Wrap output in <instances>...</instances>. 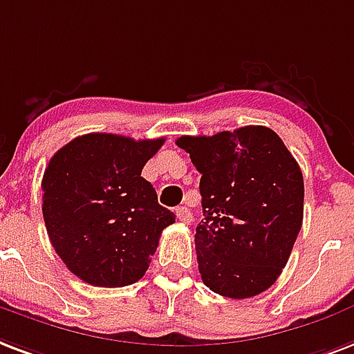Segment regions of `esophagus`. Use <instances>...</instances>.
I'll list each match as a JSON object with an SVG mask.
<instances>
[{
  "instance_id": "obj_1",
  "label": "esophagus",
  "mask_w": 354,
  "mask_h": 354,
  "mask_svg": "<svg viewBox=\"0 0 354 354\" xmlns=\"http://www.w3.org/2000/svg\"><path fill=\"white\" fill-rule=\"evenodd\" d=\"M176 217L182 221V223H185V225L193 223V215H191V212H189L185 206H178L176 207Z\"/></svg>"
}]
</instances>
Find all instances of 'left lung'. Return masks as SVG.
<instances>
[{
    "mask_svg": "<svg viewBox=\"0 0 354 354\" xmlns=\"http://www.w3.org/2000/svg\"><path fill=\"white\" fill-rule=\"evenodd\" d=\"M201 172L195 234L202 282L230 299L271 288L303 226V172L279 135L245 126L176 141Z\"/></svg>",
    "mask_w": 354,
    "mask_h": 354,
    "instance_id": "8db88e82",
    "label": "left lung"
}]
</instances>
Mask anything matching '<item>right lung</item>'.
<instances>
[{"label":"right lung","mask_w":354,"mask_h":354,"mask_svg":"<svg viewBox=\"0 0 354 354\" xmlns=\"http://www.w3.org/2000/svg\"><path fill=\"white\" fill-rule=\"evenodd\" d=\"M163 142V137L87 133L50 159L42 178L46 230L59 258L83 282L122 288L147 273L161 232L176 219L141 176Z\"/></svg>","instance_id":"add662e5"}]
</instances>
